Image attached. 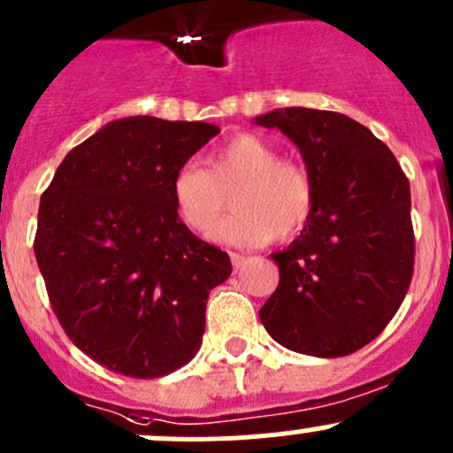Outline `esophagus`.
Returning <instances> with one entry per match:
<instances>
[{
	"mask_svg": "<svg viewBox=\"0 0 453 453\" xmlns=\"http://www.w3.org/2000/svg\"><path fill=\"white\" fill-rule=\"evenodd\" d=\"M228 255H231V264H233V268H235V271H237V268H242V266H244V262H246V257H244V255H240V253H233V250H231V253H228Z\"/></svg>",
	"mask_w": 453,
	"mask_h": 453,
	"instance_id": "1",
	"label": "esophagus"
}]
</instances>
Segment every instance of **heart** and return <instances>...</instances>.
Segmentation results:
<instances>
[{
	"label": "heart",
	"mask_w": 453,
	"mask_h": 453,
	"mask_svg": "<svg viewBox=\"0 0 453 453\" xmlns=\"http://www.w3.org/2000/svg\"><path fill=\"white\" fill-rule=\"evenodd\" d=\"M231 194L237 209L218 235L228 244L259 246L273 237L297 235L315 211L311 172L255 134H237L207 156L203 165L182 163L172 176L176 216L200 237L220 225Z\"/></svg>",
	"instance_id": "1"
}]
</instances>
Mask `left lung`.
Returning a JSON list of instances; mask_svg holds the SVG:
<instances>
[{
  "instance_id": "8db88e82",
  "label": "left lung",
  "mask_w": 453,
  "mask_h": 453,
  "mask_svg": "<svg viewBox=\"0 0 453 453\" xmlns=\"http://www.w3.org/2000/svg\"><path fill=\"white\" fill-rule=\"evenodd\" d=\"M255 120L299 147L315 182L302 235L271 255L280 284L259 319L288 350L352 355L383 333L410 288V180L385 142L339 111L286 107Z\"/></svg>"
}]
</instances>
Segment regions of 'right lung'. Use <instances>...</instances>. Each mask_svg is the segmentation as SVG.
I'll return each instance as SVG.
<instances>
[{
  "label": "right lung",
  "instance_id": "1",
  "mask_svg": "<svg viewBox=\"0 0 453 453\" xmlns=\"http://www.w3.org/2000/svg\"><path fill=\"white\" fill-rule=\"evenodd\" d=\"M220 129L129 116L64 158L39 204L35 255L61 328L111 372L156 379L200 350L225 250L176 216L172 176Z\"/></svg>",
  "mask_w": 453,
  "mask_h": 453
}]
</instances>
